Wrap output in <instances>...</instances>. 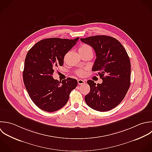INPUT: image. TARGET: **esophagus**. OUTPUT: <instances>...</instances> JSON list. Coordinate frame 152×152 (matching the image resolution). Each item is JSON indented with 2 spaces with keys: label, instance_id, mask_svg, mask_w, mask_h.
Here are the masks:
<instances>
[{
  "label": "esophagus",
  "instance_id": "1",
  "mask_svg": "<svg viewBox=\"0 0 152 152\" xmlns=\"http://www.w3.org/2000/svg\"><path fill=\"white\" fill-rule=\"evenodd\" d=\"M77 83H78V84H79V85H82V84L85 83V80H83L79 79V80H77Z\"/></svg>",
  "mask_w": 152,
  "mask_h": 152
}]
</instances>
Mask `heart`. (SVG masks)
<instances>
[{"mask_svg":"<svg viewBox=\"0 0 152 152\" xmlns=\"http://www.w3.org/2000/svg\"><path fill=\"white\" fill-rule=\"evenodd\" d=\"M79 53H83V52H86V51L92 52V48L90 45H89L88 44H83L80 47V48L79 49ZM76 73L79 76H82L85 75V72L83 70H77L76 72Z\"/></svg>","mask_w":152,"mask_h":152,"instance_id":"heart-1","label":"heart"}]
</instances>
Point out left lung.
<instances>
[{"label":"left lung","mask_w":152,"mask_h":152,"mask_svg":"<svg viewBox=\"0 0 152 152\" xmlns=\"http://www.w3.org/2000/svg\"><path fill=\"white\" fill-rule=\"evenodd\" d=\"M80 40L95 50L96 58L92 71H98L103 81L96 85L88 80L90 92L85 97V102L96 111H110L121 103L130 88V58L120 42L112 37L96 35Z\"/></svg>","instance_id":"left-lung-1"}]
</instances>
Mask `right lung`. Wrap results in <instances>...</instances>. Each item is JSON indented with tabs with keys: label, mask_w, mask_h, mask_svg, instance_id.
<instances>
[{
	"label": "right lung",
	"mask_w": 152,
	"mask_h": 152,
	"mask_svg": "<svg viewBox=\"0 0 152 152\" xmlns=\"http://www.w3.org/2000/svg\"><path fill=\"white\" fill-rule=\"evenodd\" d=\"M79 38L44 39L28 51L23 72V83L30 98L41 110L47 112L60 110L77 86L76 79L68 77L59 82L52 75L56 67L63 65L64 56Z\"/></svg>",
	"instance_id": "1"
}]
</instances>
